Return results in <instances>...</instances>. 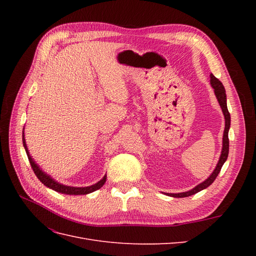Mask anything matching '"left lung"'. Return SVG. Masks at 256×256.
I'll list each match as a JSON object with an SVG mask.
<instances>
[{"label":"left lung","mask_w":256,"mask_h":256,"mask_svg":"<svg viewBox=\"0 0 256 256\" xmlns=\"http://www.w3.org/2000/svg\"><path fill=\"white\" fill-rule=\"evenodd\" d=\"M210 84L214 88V95L218 99V102L221 106L223 115H224V120H226V127H224V132H223V138H222V150H221V154L218 164L216 166V168L214 170V172L209 175V177L207 180H205L204 182H202L200 184H198V186H196L194 188L186 191V192H180V193H166V196H173V198H187L190 196L196 194V193L202 191L204 189H206L207 187L210 186L214 180L218 176V174L221 171V168L224 164V162L226 161L228 156V147H230V142H228V130L230 127V115L228 113V106H226V88H224L223 84L216 78V76L210 74Z\"/></svg>","instance_id":"obj_1"}]
</instances>
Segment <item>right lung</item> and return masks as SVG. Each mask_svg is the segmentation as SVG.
Here are the masks:
<instances>
[{"label":"right lung","mask_w":256,"mask_h":256,"mask_svg":"<svg viewBox=\"0 0 256 256\" xmlns=\"http://www.w3.org/2000/svg\"><path fill=\"white\" fill-rule=\"evenodd\" d=\"M22 143H23V146H24V150L26 152L28 161H30V166H32V168H33L35 175L37 176L38 180H40L46 186V187H48L54 191L60 192V193H64V194H69V196H84V194H88V193H92V192L100 189L106 180V175H104L98 182L92 184V186H88V187H72V186H66L63 184H60L58 182L54 180V178H52L49 174L44 172L40 168V166H38L34 161L32 156L30 154L26 143L24 128H23V132H22Z\"/></svg>","instance_id":"1"}]
</instances>
